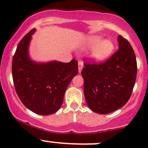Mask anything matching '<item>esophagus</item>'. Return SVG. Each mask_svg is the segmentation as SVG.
Segmentation results:
<instances>
[{
  "label": "esophagus",
  "instance_id": "obj_1",
  "mask_svg": "<svg viewBox=\"0 0 148 148\" xmlns=\"http://www.w3.org/2000/svg\"><path fill=\"white\" fill-rule=\"evenodd\" d=\"M83 62H82V61H79L78 63V69H79V73H81L82 70V68H83Z\"/></svg>",
  "mask_w": 148,
  "mask_h": 148
}]
</instances>
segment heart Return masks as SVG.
Segmentation results:
<instances>
[{
	"instance_id": "obj_1",
	"label": "heart",
	"mask_w": 148,
	"mask_h": 148,
	"mask_svg": "<svg viewBox=\"0 0 148 148\" xmlns=\"http://www.w3.org/2000/svg\"><path fill=\"white\" fill-rule=\"evenodd\" d=\"M85 49L92 50L91 58L96 62H102L108 59L114 51V44L110 40L103 39L97 36L87 37L84 42Z\"/></svg>"
}]
</instances>
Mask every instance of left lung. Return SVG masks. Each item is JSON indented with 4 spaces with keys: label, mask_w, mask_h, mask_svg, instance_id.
<instances>
[{
    "label": "left lung",
    "mask_w": 148,
    "mask_h": 148,
    "mask_svg": "<svg viewBox=\"0 0 148 148\" xmlns=\"http://www.w3.org/2000/svg\"><path fill=\"white\" fill-rule=\"evenodd\" d=\"M119 49L100 64L84 63L82 71L88 107L98 114H108L123 107L132 94L137 76L135 52L120 35Z\"/></svg>",
    "instance_id": "left-lung-1"
}]
</instances>
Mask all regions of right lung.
<instances>
[{
    "instance_id": "right-lung-1",
    "label": "right lung",
    "mask_w": 148,
    "mask_h": 148,
    "mask_svg": "<svg viewBox=\"0 0 148 148\" xmlns=\"http://www.w3.org/2000/svg\"><path fill=\"white\" fill-rule=\"evenodd\" d=\"M35 31L31 30L19 42L13 58L12 76L22 103L36 114L49 115L62 106L67 86L78 74V62L32 60L29 46Z\"/></svg>"
}]
</instances>
